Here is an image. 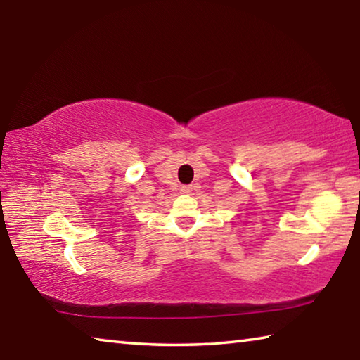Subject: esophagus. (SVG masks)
<instances>
[{
    "label": "esophagus",
    "mask_w": 360,
    "mask_h": 360,
    "mask_svg": "<svg viewBox=\"0 0 360 360\" xmlns=\"http://www.w3.org/2000/svg\"><path fill=\"white\" fill-rule=\"evenodd\" d=\"M192 188H193L192 186H182V187H181V192L188 195V193H192Z\"/></svg>",
    "instance_id": "1"
}]
</instances>
